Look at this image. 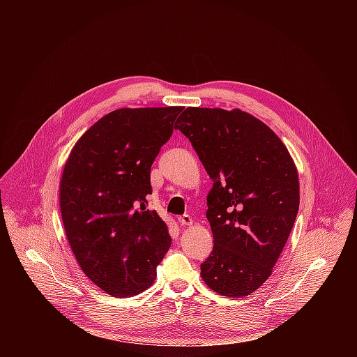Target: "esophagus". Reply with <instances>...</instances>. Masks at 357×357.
<instances>
[{
  "label": "esophagus",
  "mask_w": 357,
  "mask_h": 357,
  "mask_svg": "<svg viewBox=\"0 0 357 357\" xmlns=\"http://www.w3.org/2000/svg\"><path fill=\"white\" fill-rule=\"evenodd\" d=\"M178 222L181 223V226H190L192 225V218L189 215H182L178 218Z\"/></svg>",
  "instance_id": "34e87169"
}]
</instances>
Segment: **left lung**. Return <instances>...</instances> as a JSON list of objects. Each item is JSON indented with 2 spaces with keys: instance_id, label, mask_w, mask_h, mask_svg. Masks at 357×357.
<instances>
[{
  "instance_id": "left-lung-1",
  "label": "left lung",
  "mask_w": 357,
  "mask_h": 357,
  "mask_svg": "<svg viewBox=\"0 0 357 357\" xmlns=\"http://www.w3.org/2000/svg\"><path fill=\"white\" fill-rule=\"evenodd\" d=\"M176 128L213 179L206 218L215 245L202 278L223 296H247L271 275L292 230L295 164L271 128L238 109L188 107Z\"/></svg>"
}]
</instances>
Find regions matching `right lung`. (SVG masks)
Here are the masks:
<instances>
[{
	"label": "right lung",
	"instance_id": "1",
	"mask_svg": "<svg viewBox=\"0 0 357 357\" xmlns=\"http://www.w3.org/2000/svg\"><path fill=\"white\" fill-rule=\"evenodd\" d=\"M182 107L119 109L72 149L61 181L65 231L83 273L113 296L152 285L171 245L165 222L146 211L151 165Z\"/></svg>",
	"mask_w": 357,
	"mask_h": 357
}]
</instances>
